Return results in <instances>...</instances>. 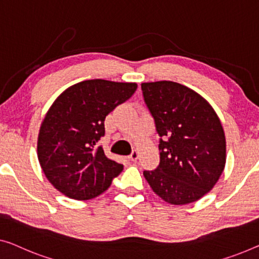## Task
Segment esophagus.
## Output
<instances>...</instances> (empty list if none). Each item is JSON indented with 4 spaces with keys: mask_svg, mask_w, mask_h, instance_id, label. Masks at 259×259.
<instances>
[{
    "mask_svg": "<svg viewBox=\"0 0 259 259\" xmlns=\"http://www.w3.org/2000/svg\"><path fill=\"white\" fill-rule=\"evenodd\" d=\"M138 157H140V152H138L137 150H133V152H131L129 156V159L131 161H136L138 159Z\"/></svg>",
    "mask_w": 259,
    "mask_h": 259,
    "instance_id": "34e87169",
    "label": "esophagus"
}]
</instances>
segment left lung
Here are the masks:
<instances>
[{"instance_id":"obj_1","label":"left lung","mask_w":259,"mask_h":259,"mask_svg":"<svg viewBox=\"0 0 259 259\" xmlns=\"http://www.w3.org/2000/svg\"><path fill=\"white\" fill-rule=\"evenodd\" d=\"M142 92L160 137V163L143 175L164 201L194 202L214 187L225 168L220 118L201 95L178 82H144Z\"/></svg>"}]
</instances>
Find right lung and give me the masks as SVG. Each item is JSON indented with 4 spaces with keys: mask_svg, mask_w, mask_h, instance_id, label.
I'll list each match as a JSON object with an SVG mask.
<instances>
[{
    "mask_svg": "<svg viewBox=\"0 0 259 259\" xmlns=\"http://www.w3.org/2000/svg\"><path fill=\"white\" fill-rule=\"evenodd\" d=\"M135 82L86 80L61 93L50 108L38 135V160L46 178L64 195L90 200L108 190L123 165L99 145L105 119L130 99Z\"/></svg>",
    "mask_w": 259,
    "mask_h": 259,
    "instance_id": "right-lung-1",
    "label": "right lung"
}]
</instances>
